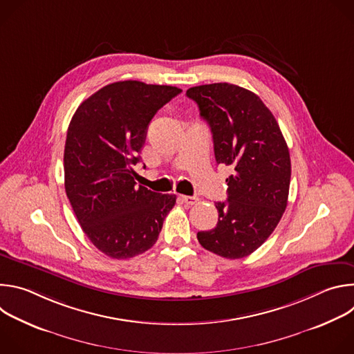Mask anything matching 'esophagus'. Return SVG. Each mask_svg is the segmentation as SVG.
<instances>
[{
  "label": "esophagus",
  "mask_w": 354,
  "mask_h": 354,
  "mask_svg": "<svg viewBox=\"0 0 354 354\" xmlns=\"http://www.w3.org/2000/svg\"><path fill=\"white\" fill-rule=\"evenodd\" d=\"M180 198H182V201H185L186 205H196L197 201H198V198L196 197V196H180Z\"/></svg>",
  "instance_id": "esophagus-1"
}]
</instances>
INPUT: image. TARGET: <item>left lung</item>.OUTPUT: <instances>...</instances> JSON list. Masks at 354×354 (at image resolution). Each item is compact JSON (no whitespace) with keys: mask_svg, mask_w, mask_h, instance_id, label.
I'll return each instance as SVG.
<instances>
[{"mask_svg":"<svg viewBox=\"0 0 354 354\" xmlns=\"http://www.w3.org/2000/svg\"><path fill=\"white\" fill-rule=\"evenodd\" d=\"M212 130L217 164L232 168L218 223L197 232L205 249L227 259L255 252L274 231L286 207L291 162L281 130L262 99L242 86L217 82L189 88Z\"/></svg>","mask_w":354,"mask_h":354,"instance_id":"8db88e82","label":"left lung"}]
</instances>
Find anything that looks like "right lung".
Segmentation results:
<instances>
[{"label":"right lung","instance_id":"right-lung-1","mask_svg":"<svg viewBox=\"0 0 354 354\" xmlns=\"http://www.w3.org/2000/svg\"><path fill=\"white\" fill-rule=\"evenodd\" d=\"M182 89L141 81L100 88L75 111L66 138L64 186L89 241L113 259L153 246L175 194L136 183L134 165L156 113Z\"/></svg>","mask_w":354,"mask_h":354}]
</instances>
